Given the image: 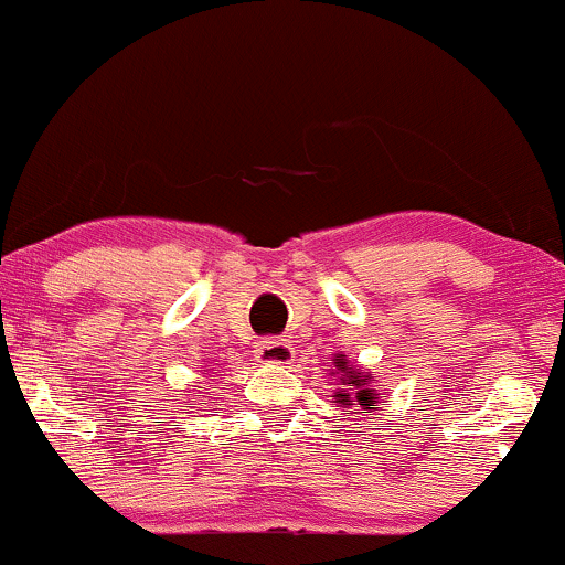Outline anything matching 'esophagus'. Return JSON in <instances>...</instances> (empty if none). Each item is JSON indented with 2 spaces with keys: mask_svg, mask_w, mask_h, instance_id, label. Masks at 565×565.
<instances>
[{
  "mask_svg": "<svg viewBox=\"0 0 565 565\" xmlns=\"http://www.w3.org/2000/svg\"><path fill=\"white\" fill-rule=\"evenodd\" d=\"M255 356L263 365H289L291 356H295V347L287 339H263L258 341Z\"/></svg>",
  "mask_w": 565,
  "mask_h": 565,
  "instance_id": "1",
  "label": "esophagus"
}]
</instances>
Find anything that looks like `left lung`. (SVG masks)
Instances as JSON below:
<instances>
[{
  "mask_svg": "<svg viewBox=\"0 0 565 565\" xmlns=\"http://www.w3.org/2000/svg\"><path fill=\"white\" fill-rule=\"evenodd\" d=\"M335 367H339V373H344V377H341V383L347 385V381L354 385L356 388V394H354V402L362 406V409H377V394H375V388H367V383H370V375H362V373H356V370L349 365V362L344 360V356H341V360H335ZM335 404H344V406H349L352 404V398H349V394H335Z\"/></svg>",
  "mask_w": 565,
  "mask_h": 565,
  "instance_id": "obj_1",
  "label": "left lung"
}]
</instances>
